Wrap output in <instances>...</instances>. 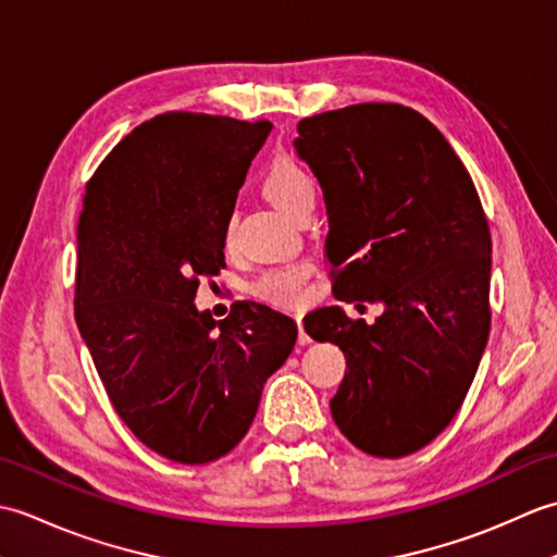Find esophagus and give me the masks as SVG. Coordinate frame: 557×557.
Here are the masks:
<instances>
[{"label":"esophagus","instance_id":"34e87169","mask_svg":"<svg viewBox=\"0 0 557 557\" xmlns=\"http://www.w3.org/2000/svg\"><path fill=\"white\" fill-rule=\"evenodd\" d=\"M297 325H299V345H309L311 342V337L306 335V330H304V321H301V315L297 318Z\"/></svg>","mask_w":557,"mask_h":557}]
</instances>
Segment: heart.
Listing matches in <instances>:
<instances>
[{
  "label": "heart",
  "instance_id": "obj_1",
  "mask_svg": "<svg viewBox=\"0 0 557 557\" xmlns=\"http://www.w3.org/2000/svg\"><path fill=\"white\" fill-rule=\"evenodd\" d=\"M263 191L292 218H299L306 208L315 206L318 184L315 176L292 158H277L263 174ZM224 246H232L234 220H227L222 230ZM306 265H277L260 272L253 280L251 292L258 299L275 306H299L306 299Z\"/></svg>",
  "mask_w": 557,
  "mask_h": 557
}]
</instances>
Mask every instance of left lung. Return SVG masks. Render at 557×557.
Here are the masks:
<instances>
[{
	"instance_id": "1",
	"label": "left lung",
	"mask_w": 557,
	"mask_h": 557,
	"mask_svg": "<svg viewBox=\"0 0 557 557\" xmlns=\"http://www.w3.org/2000/svg\"><path fill=\"white\" fill-rule=\"evenodd\" d=\"M297 128L323 188L335 299L383 304L373 325L339 306L304 318L347 359L330 411L366 455H411L455 419L486 349V212L453 146L405 104H351Z\"/></svg>"
}]
</instances>
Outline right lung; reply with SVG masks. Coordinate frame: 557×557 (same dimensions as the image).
I'll return each mask as SVG.
<instances>
[{
  "label": "right lung",
  "mask_w": 557,
  "mask_h": 557,
  "mask_svg": "<svg viewBox=\"0 0 557 557\" xmlns=\"http://www.w3.org/2000/svg\"><path fill=\"white\" fill-rule=\"evenodd\" d=\"M270 122L168 112L102 160L78 218L74 313L114 411L180 465L227 455L294 349L297 323L239 301L196 309L198 277L224 268L222 230Z\"/></svg>",
  "instance_id": "add662e5"
}]
</instances>
